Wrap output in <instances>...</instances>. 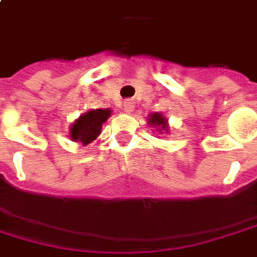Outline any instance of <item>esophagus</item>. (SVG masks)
I'll list each match as a JSON object with an SVG mask.
<instances>
[{
	"label": "esophagus",
	"mask_w": 257,
	"mask_h": 257,
	"mask_svg": "<svg viewBox=\"0 0 257 257\" xmlns=\"http://www.w3.org/2000/svg\"><path fill=\"white\" fill-rule=\"evenodd\" d=\"M134 108H135V105H134V102L131 101V99L123 102V109H125V112H132Z\"/></svg>",
	"instance_id": "obj_1"
}]
</instances>
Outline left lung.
Returning a JSON list of instances; mask_svg holds the SVG:
<instances>
[{
  "mask_svg": "<svg viewBox=\"0 0 257 257\" xmlns=\"http://www.w3.org/2000/svg\"><path fill=\"white\" fill-rule=\"evenodd\" d=\"M149 123L151 125H158V126H161L164 131H168V128H166V119H165L161 113H152L151 115V119H149Z\"/></svg>",
  "mask_w": 257,
  "mask_h": 257,
  "instance_id": "1",
  "label": "left lung"
}]
</instances>
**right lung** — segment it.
I'll list each match as a JSON object with an SVG mask.
<instances>
[{"instance_id":"add662e5","label":"right lung","mask_w":257,"mask_h":257,"mask_svg":"<svg viewBox=\"0 0 257 257\" xmlns=\"http://www.w3.org/2000/svg\"><path fill=\"white\" fill-rule=\"evenodd\" d=\"M111 111L109 109H92L84 113L75 123L71 126L69 137L75 142L89 144L101 134L102 123H105L109 118Z\"/></svg>"}]
</instances>
